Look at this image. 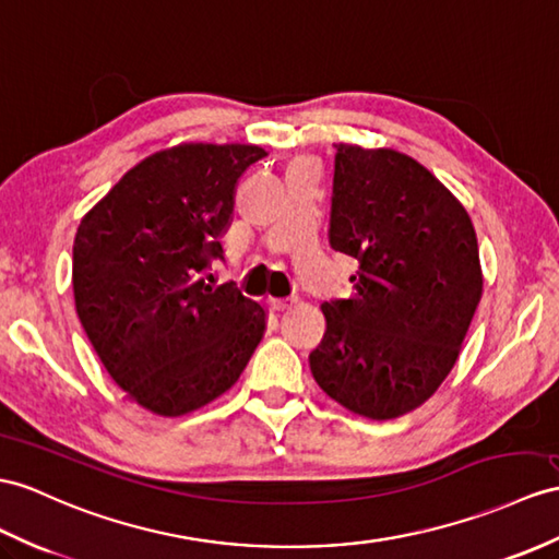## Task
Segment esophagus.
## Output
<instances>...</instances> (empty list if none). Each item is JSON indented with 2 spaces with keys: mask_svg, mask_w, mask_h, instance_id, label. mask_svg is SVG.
Segmentation results:
<instances>
[{
  "mask_svg": "<svg viewBox=\"0 0 559 559\" xmlns=\"http://www.w3.org/2000/svg\"><path fill=\"white\" fill-rule=\"evenodd\" d=\"M267 304H270V308H275V310H287L289 306H294V304H296V298H294V296H287V298L270 296V298H267Z\"/></svg>",
  "mask_w": 559,
  "mask_h": 559,
  "instance_id": "esophagus-1",
  "label": "esophagus"
}]
</instances>
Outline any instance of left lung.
I'll list each match as a JSON object with an SVG mask.
<instances>
[{
  "instance_id": "8db88e82",
  "label": "left lung",
  "mask_w": 559,
  "mask_h": 559,
  "mask_svg": "<svg viewBox=\"0 0 559 559\" xmlns=\"http://www.w3.org/2000/svg\"><path fill=\"white\" fill-rule=\"evenodd\" d=\"M334 146L330 243L360 267L348 298L322 304L310 372L346 411L393 419L453 370L481 301L479 243L462 203L421 163Z\"/></svg>"
}]
</instances>
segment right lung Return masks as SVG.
I'll use <instances>...</instances> for the list:
<instances>
[{
	"label": "right lung",
	"instance_id": "1",
	"mask_svg": "<svg viewBox=\"0 0 559 559\" xmlns=\"http://www.w3.org/2000/svg\"><path fill=\"white\" fill-rule=\"evenodd\" d=\"M255 144L185 142L140 160L80 221L75 310L114 382L146 411L180 417L235 386L265 310L203 277Z\"/></svg>",
	"mask_w": 559,
	"mask_h": 559
}]
</instances>
